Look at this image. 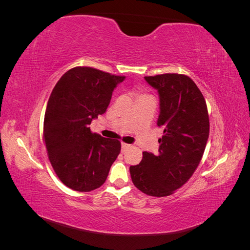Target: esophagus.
Here are the masks:
<instances>
[{"mask_svg":"<svg viewBox=\"0 0 250 250\" xmlns=\"http://www.w3.org/2000/svg\"><path fill=\"white\" fill-rule=\"evenodd\" d=\"M121 147H122V152H125V151H127L131 147V145H129V144H126V143H122L121 144Z\"/></svg>","mask_w":250,"mask_h":250,"instance_id":"obj_1","label":"esophagus"}]
</instances>
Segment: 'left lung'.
Instances as JSON below:
<instances>
[{"label": "left lung", "mask_w": 250, "mask_h": 250, "mask_svg": "<svg viewBox=\"0 0 250 250\" xmlns=\"http://www.w3.org/2000/svg\"><path fill=\"white\" fill-rule=\"evenodd\" d=\"M160 96L157 126L164 128L158 154L143 152L130 166L133 185L154 197L175 192L191 178L206 149L209 120L206 100L195 82L183 74L146 76Z\"/></svg>", "instance_id": "1"}]
</instances>
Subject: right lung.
<instances>
[{
    "mask_svg": "<svg viewBox=\"0 0 250 250\" xmlns=\"http://www.w3.org/2000/svg\"><path fill=\"white\" fill-rule=\"evenodd\" d=\"M125 79L89 66L73 67L53 88L43 120V141L58 178L72 190L100 188L116 161L121 143L90 131L106 111L113 89Z\"/></svg>",
    "mask_w": 250,
    "mask_h": 250,
    "instance_id": "add662e5",
    "label": "right lung"
}]
</instances>
